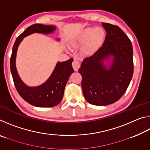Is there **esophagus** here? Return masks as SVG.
Returning a JSON list of instances; mask_svg holds the SVG:
<instances>
[{
	"label": "esophagus",
	"instance_id": "1",
	"mask_svg": "<svg viewBox=\"0 0 150 150\" xmlns=\"http://www.w3.org/2000/svg\"><path fill=\"white\" fill-rule=\"evenodd\" d=\"M72 66H73V69H74L75 71H77L79 68L80 67V63H79V62H77V61L74 60L72 63Z\"/></svg>",
	"mask_w": 150,
	"mask_h": 150
}]
</instances>
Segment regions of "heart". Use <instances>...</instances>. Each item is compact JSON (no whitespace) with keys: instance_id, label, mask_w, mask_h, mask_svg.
<instances>
[{"instance_id":"1","label":"heart","mask_w":150,"mask_h":150,"mask_svg":"<svg viewBox=\"0 0 150 150\" xmlns=\"http://www.w3.org/2000/svg\"><path fill=\"white\" fill-rule=\"evenodd\" d=\"M105 30L100 27H88L77 32L69 40L72 46L83 44L81 47V55L89 57L95 54L103 46L106 39Z\"/></svg>"}]
</instances>
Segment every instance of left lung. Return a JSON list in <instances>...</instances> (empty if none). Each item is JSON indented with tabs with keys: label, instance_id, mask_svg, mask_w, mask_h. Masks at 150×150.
I'll list each match as a JSON object with an SVG mask.
<instances>
[{
	"label": "left lung",
	"instance_id": "8db88e82",
	"mask_svg": "<svg viewBox=\"0 0 150 150\" xmlns=\"http://www.w3.org/2000/svg\"><path fill=\"white\" fill-rule=\"evenodd\" d=\"M102 25L106 32L105 43L95 54L83 59L79 69L85 100L96 106L108 105L120 99L134 72L130 39L116 25L104 22Z\"/></svg>",
	"mask_w": 150,
	"mask_h": 150
}]
</instances>
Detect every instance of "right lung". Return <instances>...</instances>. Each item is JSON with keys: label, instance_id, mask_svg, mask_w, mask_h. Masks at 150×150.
Wrapping results in <instances>:
<instances>
[{"label": "right lung", "instance_id": "right-lung-1", "mask_svg": "<svg viewBox=\"0 0 150 150\" xmlns=\"http://www.w3.org/2000/svg\"><path fill=\"white\" fill-rule=\"evenodd\" d=\"M55 29L56 27L52 25L33 24L17 38L12 48L10 64L15 87L25 101L38 107H52L60 103L67 81L74 71L71 65L73 59L71 58L65 62H57L52 75L45 82L37 87H29L22 81L17 71L16 67L17 50L24 38L34 33L52 34Z\"/></svg>", "mask_w": 150, "mask_h": 150}]
</instances>
